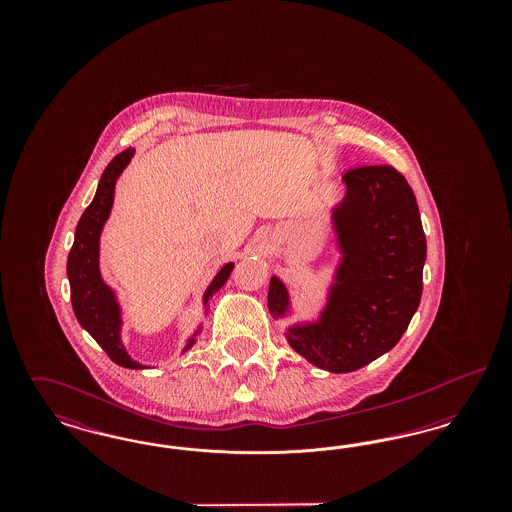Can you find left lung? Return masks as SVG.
I'll use <instances>...</instances> for the list:
<instances>
[{
	"mask_svg": "<svg viewBox=\"0 0 512 512\" xmlns=\"http://www.w3.org/2000/svg\"><path fill=\"white\" fill-rule=\"evenodd\" d=\"M328 209L336 265L317 317L295 318L292 288L276 274L268 311L286 341L311 365L345 374L397 345L422 297L426 236L411 186L391 167H363L343 178Z\"/></svg>",
	"mask_w": 512,
	"mask_h": 512,
	"instance_id": "1",
	"label": "left lung"
}]
</instances>
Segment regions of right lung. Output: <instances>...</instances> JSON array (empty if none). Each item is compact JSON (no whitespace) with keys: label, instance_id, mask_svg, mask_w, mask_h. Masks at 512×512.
Instances as JSON below:
<instances>
[{"label":"right lung","instance_id":"right-lung-1","mask_svg":"<svg viewBox=\"0 0 512 512\" xmlns=\"http://www.w3.org/2000/svg\"><path fill=\"white\" fill-rule=\"evenodd\" d=\"M136 149L128 147L119 153L101 174L98 190L82 213L76 224L74 244L69 261H67V276L71 284V301H73L74 317L78 324L98 341L99 347L109 355L113 363L132 370H144L153 366L144 365L136 361L124 341H122V326H124V307H122L119 292L105 282L101 274V234L111 217L113 203H115V188L124 169L130 165ZM234 270V263H226L220 268L217 276L211 280L207 290L201 295V309H205L211 295L219 292L226 284L230 272ZM207 318V311L197 320L194 334L186 338V343L180 351L184 355L195 345L199 334L203 332V320Z\"/></svg>","mask_w":512,"mask_h":512}]
</instances>
